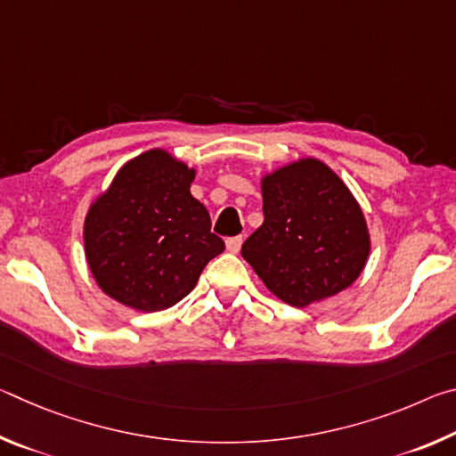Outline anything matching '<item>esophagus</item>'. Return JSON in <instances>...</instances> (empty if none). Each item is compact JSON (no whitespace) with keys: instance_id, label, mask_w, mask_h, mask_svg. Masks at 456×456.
Masks as SVG:
<instances>
[{"instance_id":"34e87169","label":"esophagus","mask_w":456,"mask_h":456,"mask_svg":"<svg viewBox=\"0 0 456 456\" xmlns=\"http://www.w3.org/2000/svg\"><path fill=\"white\" fill-rule=\"evenodd\" d=\"M225 245H227L229 253H239V249H241V245H243V237H231V239H227Z\"/></svg>"}]
</instances>
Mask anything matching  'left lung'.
Here are the masks:
<instances>
[{
    "label": "left lung",
    "instance_id": "1",
    "mask_svg": "<svg viewBox=\"0 0 456 456\" xmlns=\"http://www.w3.org/2000/svg\"><path fill=\"white\" fill-rule=\"evenodd\" d=\"M265 219L241 256L293 307L338 296L364 272L370 231L356 197L323 160L299 157L261 175Z\"/></svg>",
    "mask_w": 456,
    "mask_h": 456
}]
</instances>
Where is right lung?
I'll use <instances>...</instances> for the list:
<instances>
[{"mask_svg":"<svg viewBox=\"0 0 456 456\" xmlns=\"http://www.w3.org/2000/svg\"><path fill=\"white\" fill-rule=\"evenodd\" d=\"M195 167L165 149L126 160L84 219V256L108 297L160 312L195 289L225 243L211 233L205 205L191 195Z\"/></svg>","mask_w":456,"mask_h":456,"instance_id":"add662e5","label":"right lung"}]
</instances>
